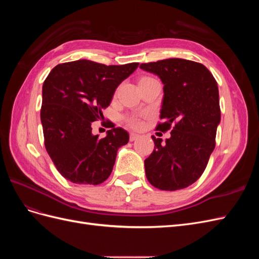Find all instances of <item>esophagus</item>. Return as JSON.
<instances>
[{"mask_svg":"<svg viewBox=\"0 0 259 259\" xmlns=\"http://www.w3.org/2000/svg\"><path fill=\"white\" fill-rule=\"evenodd\" d=\"M140 136L138 134H135V133H132V134L130 135V140L131 142H134V140H137Z\"/></svg>","mask_w":259,"mask_h":259,"instance_id":"esophagus-1","label":"esophagus"}]
</instances>
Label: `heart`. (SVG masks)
Here are the masks:
<instances>
[{"label":"heart","instance_id":"obj_1","mask_svg":"<svg viewBox=\"0 0 259 259\" xmlns=\"http://www.w3.org/2000/svg\"><path fill=\"white\" fill-rule=\"evenodd\" d=\"M124 120H125V122H126L128 126L132 128H140L143 125V121H142V119H140V116L135 115V114L128 115L125 117Z\"/></svg>","mask_w":259,"mask_h":259}]
</instances>
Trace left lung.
<instances>
[{
  "instance_id": "left-lung-1",
  "label": "left lung",
  "mask_w": 259,
  "mask_h": 259,
  "mask_svg": "<svg viewBox=\"0 0 259 259\" xmlns=\"http://www.w3.org/2000/svg\"><path fill=\"white\" fill-rule=\"evenodd\" d=\"M140 68L163 82V122L155 130L171 131L165 144L152 136L154 150L145 160L147 179L160 190L184 189L201 177L215 149L221 122L217 82L204 65L182 58L147 62Z\"/></svg>"
}]
</instances>
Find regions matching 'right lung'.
Returning <instances> with one entry per match:
<instances>
[{
  "mask_svg": "<svg viewBox=\"0 0 259 259\" xmlns=\"http://www.w3.org/2000/svg\"><path fill=\"white\" fill-rule=\"evenodd\" d=\"M138 62L106 66L75 60L55 67L43 83L41 122L44 145L57 170L73 184L99 185L110 176L117 149L128 133L111 125L105 138L92 134L120 83Z\"/></svg>",
  "mask_w": 259,
  "mask_h": 259,
  "instance_id": "add662e5",
  "label": "right lung"
}]
</instances>
